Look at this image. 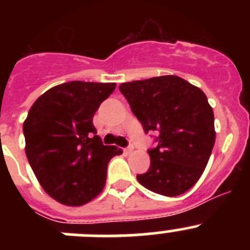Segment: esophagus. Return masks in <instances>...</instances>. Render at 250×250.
I'll return each mask as SVG.
<instances>
[{
    "label": "esophagus",
    "instance_id": "esophagus-1",
    "mask_svg": "<svg viewBox=\"0 0 250 250\" xmlns=\"http://www.w3.org/2000/svg\"><path fill=\"white\" fill-rule=\"evenodd\" d=\"M132 150H134V146H132V145H130V146H127V147H125V149H124V152L130 154V152H132Z\"/></svg>",
    "mask_w": 250,
    "mask_h": 250
}]
</instances>
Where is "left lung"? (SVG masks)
Wrapping results in <instances>:
<instances>
[{
    "instance_id": "8db88e82",
    "label": "left lung",
    "mask_w": 250,
    "mask_h": 250,
    "mask_svg": "<svg viewBox=\"0 0 250 250\" xmlns=\"http://www.w3.org/2000/svg\"><path fill=\"white\" fill-rule=\"evenodd\" d=\"M121 94L145 132L158 131L150 167L136 176L156 194L176 196L195 185L215 143L214 112L204 92L175 75L124 83Z\"/></svg>"
}]
</instances>
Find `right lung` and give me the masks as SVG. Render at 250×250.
Listing matches in <instances>:
<instances>
[{
  "label": "right lung",
  "instance_id": "1",
  "mask_svg": "<svg viewBox=\"0 0 250 250\" xmlns=\"http://www.w3.org/2000/svg\"><path fill=\"white\" fill-rule=\"evenodd\" d=\"M114 83L70 81L54 86L31 106L23 123L25 151L43 190L56 202L80 207L103 191L110 159L92 118L114 92Z\"/></svg>",
  "mask_w": 250,
  "mask_h": 250
}]
</instances>
